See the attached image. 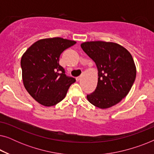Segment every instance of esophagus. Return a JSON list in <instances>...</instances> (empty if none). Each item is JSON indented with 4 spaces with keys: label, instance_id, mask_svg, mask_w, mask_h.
<instances>
[{
    "label": "esophagus",
    "instance_id": "34e87169",
    "mask_svg": "<svg viewBox=\"0 0 154 154\" xmlns=\"http://www.w3.org/2000/svg\"><path fill=\"white\" fill-rule=\"evenodd\" d=\"M76 79V81H80V79H81V76L77 77L76 79Z\"/></svg>",
    "mask_w": 154,
    "mask_h": 154
}]
</instances>
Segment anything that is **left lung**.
Wrapping results in <instances>:
<instances>
[{
  "instance_id": "8db88e82",
  "label": "left lung",
  "mask_w": 154,
  "mask_h": 154,
  "mask_svg": "<svg viewBox=\"0 0 154 154\" xmlns=\"http://www.w3.org/2000/svg\"><path fill=\"white\" fill-rule=\"evenodd\" d=\"M81 46L98 69L97 85L88 94V100L100 109L114 106L127 96L135 80L136 67L131 54L111 42H85Z\"/></svg>"
}]
</instances>
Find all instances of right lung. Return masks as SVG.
I'll return each mask as SVG.
<instances>
[{"label": "right lung", "mask_w": 154, "mask_h": 154, "mask_svg": "<svg viewBox=\"0 0 154 154\" xmlns=\"http://www.w3.org/2000/svg\"><path fill=\"white\" fill-rule=\"evenodd\" d=\"M76 43L62 38L39 40L30 46L21 59L23 83L34 100L45 106L60 102L75 82L65 74L59 64L63 51Z\"/></svg>", "instance_id": "obj_1"}]
</instances>
